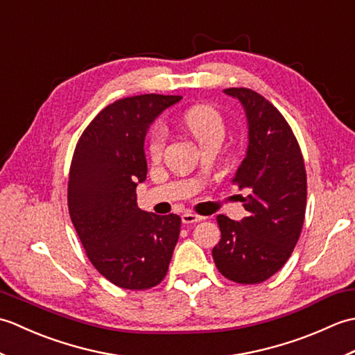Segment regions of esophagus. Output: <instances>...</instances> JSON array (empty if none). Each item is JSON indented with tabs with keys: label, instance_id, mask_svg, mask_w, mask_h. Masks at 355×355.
<instances>
[{
	"label": "esophagus",
	"instance_id": "esophagus-1",
	"mask_svg": "<svg viewBox=\"0 0 355 355\" xmlns=\"http://www.w3.org/2000/svg\"><path fill=\"white\" fill-rule=\"evenodd\" d=\"M202 220H205V216L195 215V214H192V212H186V214H183V216H182L183 224H195V223H200V221H202Z\"/></svg>",
	"mask_w": 355,
	"mask_h": 355
}]
</instances>
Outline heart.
<instances>
[{
    "mask_svg": "<svg viewBox=\"0 0 355 355\" xmlns=\"http://www.w3.org/2000/svg\"><path fill=\"white\" fill-rule=\"evenodd\" d=\"M183 123L198 143L224 135V122L221 114L215 108L205 103L193 105V107L187 108L183 114ZM166 137L168 135H166L163 126H157L150 131L148 140V154L150 160H160L166 145Z\"/></svg>",
    "mask_w": 355,
    "mask_h": 355,
    "instance_id": "b5f03b06",
    "label": "heart"
}]
</instances>
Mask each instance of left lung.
Masks as SVG:
<instances>
[{"instance_id":"1","label":"left lung","mask_w":355,"mask_h":355,"mask_svg":"<svg viewBox=\"0 0 355 355\" xmlns=\"http://www.w3.org/2000/svg\"><path fill=\"white\" fill-rule=\"evenodd\" d=\"M243 105L248 146L232 183L247 189L248 216L218 215L221 241L212 256L220 273L238 284H261L288 261L302 232L306 172L299 143L281 112L248 88H227Z\"/></svg>"}]
</instances>
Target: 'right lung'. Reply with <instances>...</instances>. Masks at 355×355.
Listing matches in <instances>:
<instances>
[{"mask_svg": "<svg viewBox=\"0 0 355 355\" xmlns=\"http://www.w3.org/2000/svg\"><path fill=\"white\" fill-rule=\"evenodd\" d=\"M182 96L141 94L105 107L74 149L69 178L71 223L94 268L125 290H148L168 273L182 218L137 206L146 180L149 125Z\"/></svg>", "mask_w": 355, "mask_h": 355, "instance_id": "1", "label": "right lung"}]
</instances>
